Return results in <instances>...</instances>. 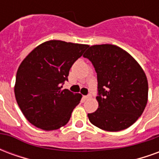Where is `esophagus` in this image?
I'll use <instances>...</instances> for the list:
<instances>
[{"instance_id":"34e87169","label":"esophagus","mask_w":159,"mask_h":159,"mask_svg":"<svg viewBox=\"0 0 159 159\" xmlns=\"http://www.w3.org/2000/svg\"><path fill=\"white\" fill-rule=\"evenodd\" d=\"M84 98H85L86 100H89V99H91V98H92V95H91V94H88V95H86V96L84 97Z\"/></svg>"}]
</instances>
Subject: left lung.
I'll list each match as a JSON object with an SVG mask.
<instances>
[{
  "instance_id": "8db88e82",
  "label": "left lung",
  "mask_w": 159,
  "mask_h": 159,
  "mask_svg": "<svg viewBox=\"0 0 159 159\" xmlns=\"http://www.w3.org/2000/svg\"><path fill=\"white\" fill-rule=\"evenodd\" d=\"M97 73L99 108L89 113L90 123L111 132L130 127L143 113L148 83L142 68L129 53L111 44L91 46L83 55Z\"/></svg>"
}]
</instances>
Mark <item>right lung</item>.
I'll return each instance as SVG.
<instances>
[{"label":"right lung","mask_w":159,"mask_h":159,"mask_svg":"<svg viewBox=\"0 0 159 159\" xmlns=\"http://www.w3.org/2000/svg\"><path fill=\"white\" fill-rule=\"evenodd\" d=\"M89 46L52 40L42 43L20 64L14 87L17 103L34 126L54 130L69 122L82 95L62 90L70 67Z\"/></svg>","instance_id":"obj_1"}]
</instances>
